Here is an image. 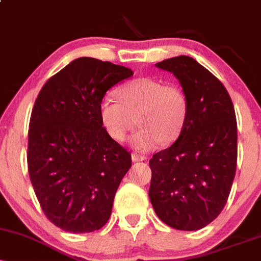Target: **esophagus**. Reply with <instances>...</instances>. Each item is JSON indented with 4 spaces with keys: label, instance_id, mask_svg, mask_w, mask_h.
<instances>
[{
    "label": "esophagus",
    "instance_id": "34e87169",
    "mask_svg": "<svg viewBox=\"0 0 261 261\" xmlns=\"http://www.w3.org/2000/svg\"><path fill=\"white\" fill-rule=\"evenodd\" d=\"M131 158H133L134 162H142V161H146V157L142 154H139V153H133L131 154Z\"/></svg>",
    "mask_w": 261,
    "mask_h": 261
}]
</instances>
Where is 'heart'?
Instances as JSON below:
<instances>
[{"label":"heart","instance_id":"1","mask_svg":"<svg viewBox=\"0 0 261 261\" xmlns=\"http://www.w3.org/2000/svg\"><path fill=\"white\" fill-rule=\"evenodd\" d=\"M118 99L104 97L99 104L103 127L113 140L121 142L137 124L131 137L137 151H151L158 145H170L180 136L189 115L188 95L180 87L141 77L118 91Z\"/></svg>","mask_w":261,"mask_h":261}]
</instances>
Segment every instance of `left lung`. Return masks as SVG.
<instances>
[{"label":"left lung","instance_id":"obj_1","mask_svg":"<svg viewBox=\"0 0 261 261\" xmlns=\"http://www.w3.org/2000/svg\"><path fill=\"white\" fill-rule=\"evenodd\" d=\"M179 80L189 99L180 136L149 160L148 195L157 216L175 229L196 230L221 214L236 175L237 120L228 92L193 58L155 64Z\"/></svg>","mask_w":261,"mask_h":261}]
</instances>
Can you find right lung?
Returning a JSON list of instances; mask_svg holds the SVG:
<instances>
[{"instance_id":"obj_1","label":"right lung","mask_w":261,"mask_h":261,"mask_svg":"<svg viewBox=\"0 0 261 261\" xmlns=\"http://www.w3.org/2000/svg\"><path fill=\"white\" fill-rule=\"evenodd\" d=\"M130 68L80 58L46 81L33 107L28 172L50 222L71 233L100 229L112 215L131 153L108 135L99 104Z\"/></svg>"}]
</instances>
